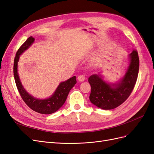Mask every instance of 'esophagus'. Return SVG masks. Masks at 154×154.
I'll list each match as a JSON object with an SVG mask.
<instances>
[{"label": "esophagus", "instance_id": "esophagus-1", "mask_svg": "<svg viewBox=\"0 0 154 154\" xmlns=\"http://www.w3.org/2000/svg\"><path fill=\"white\" fill-rule=\"evenodd\" d=\"M85 79V77L84 75H83V74H81V75H79L78 76V81H80V82L84 81Z\"/></svg>", "mask_w": 154, "mask_h": 154}]
</instances>
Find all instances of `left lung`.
<instances>
[{
    "mask_svg": "<svg viewBox=\"0 0 154 154\" xmlns=\"http://www.w3.org/2000/svg\"><path fill=\"white\" fill-rule=\"evenodd\" d=\"M130 64L124 77L118 83L109 84L100 75L93 74L88 82L91 86L89 99L91 103L104 110L118 107L127 100L131 94L137 79L139 60L137 51L130 54Z\"/></svg>",
    "mask_w": 154,
    "mask_h": 154,
    "instance_id": "obj_1",
    "label": "left lung"
}]
</instances>
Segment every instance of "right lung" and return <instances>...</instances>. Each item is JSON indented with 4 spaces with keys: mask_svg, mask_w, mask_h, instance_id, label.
<instances>
[{
    "mask_svg": "<svg viewBox=\"0 0 154 154\" xmlns=\"http://www.w3.org/2000/svg\"><path fill=\"white\" fill-rule=\"evenodd\" d=\"M34 40L35 38L33 37H29L25 42L20 46V48L18 49L15 60H14V78H15L17 89L25 103L31 109L36 112L43 114H50L57 111L64 104L69 91L76 83V76H73L66 82L60 83L54 94L48 99L39 100L29 94L23 87L20 82L17 72V63L18 59H19V56L29 48V46L34 42Z\"/></svg>",
    "mask_w": 154,
    "mask_h": 154,
    "instance_id": "1",
    "label": "right lung"
}]
</instances>
